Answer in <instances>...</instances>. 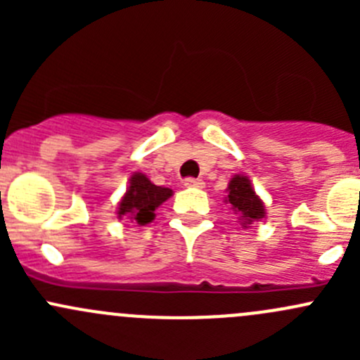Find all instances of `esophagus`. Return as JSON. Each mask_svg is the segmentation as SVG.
Segmentation results:
<instances>
[{"label":"esophagus","mask_w":360,"mask_h":360,"mask_svg":"<svg viewBox=\"0 0 360 360\" xmlns=\"http://www.w3.org/2000/svg\"><path fill=\"white\" fill-rule=\"evenodd\" d=\"M184 186L186 188H203V181L195 179V177H186V179H184Z\"/></svg>","instance_id":"esophagus-1"}]
</instances>
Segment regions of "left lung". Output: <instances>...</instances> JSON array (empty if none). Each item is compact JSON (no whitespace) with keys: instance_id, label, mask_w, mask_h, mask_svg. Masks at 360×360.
I'll return each mask as SVG.
<instances>
[{"instance_id":"1","label":"left lung","mask_w":360,"mask_h":360,"mask_svg":"<svg viewBox=\"0 0 360 360\" xmlns=\"http://www.w3.org/2000/svg\"><path fill=\"white\" fill-rule=\"evenodd\" d=\"M226 202L230 203L235 214H238L244 228H248V224H252L254 221L263 219L266 214L263 202L252 190L249 177L242 176V174L231 177L230 184H228Z\"/></svg>"}]
</instances>
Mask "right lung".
Wrapping results in <instances>:
<instances>
[{
  "instance_id": "1",
  "label": "right lung",
  "mask_w": 360,
  "mask_h": 360,
  "mask_svg": "<svg viewBox=\"0 0 360 360\" xmlns=\"http://www.w3.org/2000/svg\"><path fill=\"white\" fill-rule=\"evenodd\" d=\"M169 197H172L170 188L157 186L144 174L136 172L130 177V186L118 205V219L127 216L144 226L155 219V209Z\"/></svg>"
}]
</instances>
